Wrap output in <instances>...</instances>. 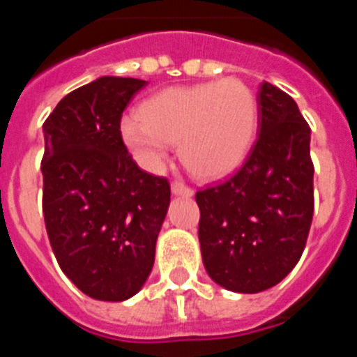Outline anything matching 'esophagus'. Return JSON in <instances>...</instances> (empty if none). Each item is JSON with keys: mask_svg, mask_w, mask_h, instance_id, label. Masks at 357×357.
<instances>
[{"mask_svg": "<svg viewBox=\"0 0 357 357\" xmlns=\"http://www.w3.org/2000/svg\"><path fill=\"white\" fill-rule=\"evenodd\" d=\"M172 193L175 195V197H193V189L188 188L185 184H182V182H173L172 184Z\"/></svg>", "mask_w": 357, "mask_h": 357, "instance_id": "obj_1", "label": "esophagus"}]
</instances>
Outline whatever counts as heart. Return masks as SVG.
Here are the masks:
<instances>
[{"mask_svg": "<svg viewBox=\"0 0 357 357\" xmlns=\"http://www.w3.org/2000/svg\"><path fill=\"white\" fill-rule=\"evenodd\" d=\"M255 125L252 91L236 78H225L160 91L143 103L141 116L123 118L121 137L148 172H157L172 144H178L185 168L213 181L243 162Z\"/></svg>", "mask_w": 357, "mask_h": 357, "instance_id": "b5f03b06", "label": "heart"}]
</instances>
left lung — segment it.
<instances>
[{
  "mask_svg": "<svg viewBox=\"0 0 357 357\" xmlns=\"http://www.w3.org/2000/svg\"><path fill=\"white\" fill-rule=\"evenodd\" d=\"M257 141L236 175L197 193L211 279L236 293L279 284L301 259L313 220L311 128L289 94L263 82Z\"/></svg>",
  "mask_w": 357,
  "mask_h": 357,
  "instance_id": "8db88e82",
  "label": "left lung"
}]
</instances>
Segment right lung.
Here are the masks:
<instances>
[{"instance_id": "add662e5", "label": "right lung", "mask_w": 357, "mask_h": 357, "mask_svg": "<svg viewBox=\"0 0 357 357\" xmlns=\"http://www.w3.org/2000/svg\"><path fill=\"white\" fill-rule=\"evenodd\" d=\"M146 82L100 77L43 125V213L53 254L82 293L123 302L143 288L169 207V184L135 164L121 114Z\"/></svg>"}]
</instances>
